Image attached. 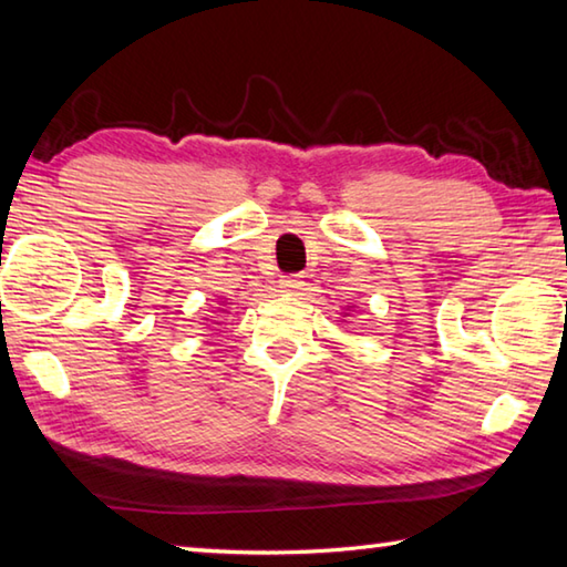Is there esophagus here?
Segmentation results:
<instances>
[{
    "label": "esophagus",
    "mask_w": 567,
    "mask_h": 567,
    "mask_svg": "<svg viewBox=\"0 0 567 567\" xmlns=\"http://www.w3.org/2000/svg\"><path fill=\"white\" fill-rule=\"evenodd\" d=\"M302 290V280L300 277H282L280 280V292H300Z\"/></svg>",
    "instance_id": "esophagus-1"
}]
</instances>
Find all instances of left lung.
Returning <instances> with one entry per match:
<instances>
[{"instance_id":"left-lung-1","label":"left lung","mask_w":567,"mask_h":567,"mask_svg":"<svg viewBox=\"0 0 567 567\" xmlns=\"http://www.w3.org/2000/svg\"><path fill=\"white\" fill-rule=\"evenodd\" d=\"M348 307H350V305H348ZM350 312H352V310H344V312H342V318H348V315H350Z\"/></svg>"}]
</instances>
